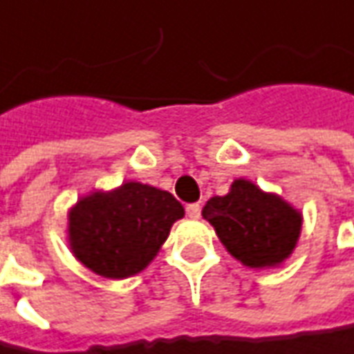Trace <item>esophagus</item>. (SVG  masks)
<instances>
[{"instance_id": "obj_1", "label": "esophagus", "mask_w": 354, "mask_h": 354, "mask_svg": "<svg viewBox=\"0 0 354 354\" xmlns=\"http://www.w3.org/2000/svg\"><path fill=\"white\" fill-rule=\"evenodd\" d=\"M186 213L189 218H199V215H201V205L199 203H189L186 207Z\"/></svg>"}]
</instances>
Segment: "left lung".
Returning a JSON list of instances; mask_svg holds the SVG:
<instances>
[{"instance_id":"obj_1","label":"left lung","mask_w":354,"mask_h":354,"mask_svg":"<svg viewBox=\"0 0 354 354\" xmlns=\"http://www.w3.org/2000/svg\"><path fill=\"white\" fill-rule=\"evenodd\" d=\"M228 254L246 268H275L297 246L302 215L277 194L238 178L227 196H215L201 211Z\"/></svg>"}]
</instances>
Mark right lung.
Returning <instances> with one entry per match:
<instances>
[{
	"mask_svg": "<svg viewBox=\"0 0 354 354\" xmlns=\"http://www.w3.org/2000/svg\"><path fill=\"white\" fill-rule=\"evenodd\" d=\"M184 207L165 189L126 182L93 192L69 211V248L85 268L106 279L136 275L155 259Z\"/></svg>",
	"mask_w": 354,
	"mask_h": 354,
	"instance_id": "obj_1",
	"label": "right lung"
}]
</instances>
